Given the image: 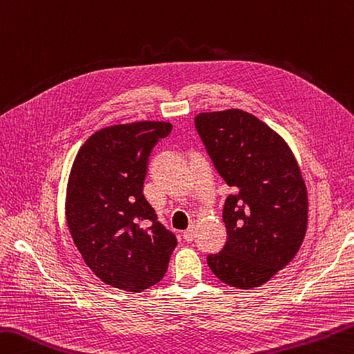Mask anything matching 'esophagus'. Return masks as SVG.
Listing matches in <instances>:
<instances>
[{"instance_id": "1", "label": "esophagus", "mask_w": 354, "mask_h": 354, "mask_svg": "<svg viewBox=\"0 0 354 354\" xmlns=\"http://www.w3.org/2000/svg\"><path fill=\"white\" fill-rule=\"evenodd\" d=\"M195 236H196V232H195V225H189V228H187V230L184 232V239L185 241H193L195 239Z\"/></svg>"}]
</instances>
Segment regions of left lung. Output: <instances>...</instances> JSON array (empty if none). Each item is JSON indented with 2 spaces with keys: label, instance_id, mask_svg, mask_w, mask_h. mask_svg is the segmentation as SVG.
<instances>
[{
  "label": "left lung",
  "instance_id": "8db88e82",
  "mask_svg": "<svg viewBox=\"0 0 354 354\" xmlns=\"http://www.w3.org/2000/svg\"><path fill=\"white\" fill-rule=\"evenodd\" d=\"M195 126L234 190L223 210L227 242L207 264L228 286L259 287L295 258L306 236L308 196L299 164L281 135L244 110L199 113Z\"/></svg>",
  "mask_w": 354,
  "mask_h": 354
}]
</instances>
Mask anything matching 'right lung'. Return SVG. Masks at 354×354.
Wrapping results in <instances>:
<instances>
[{
	"label": "right lung",
	"mask_w": 354,
	"mask_h": 354,
	"mask_svg": "<svg viewBox=\"0 0 354 354\" xmlns=\"http://www.w3.org/2000/svg\"><path fill=\"white\" fill-rule=\"evenodd\" d=\"M171 129L164 121L118 124L95 131L76 153L67 227L86 264L110 287L140 293L155 286L178 245L142 193L150 151Z\"/></svg>",
	"instance_id": "add662e5"
}]
</instances>
